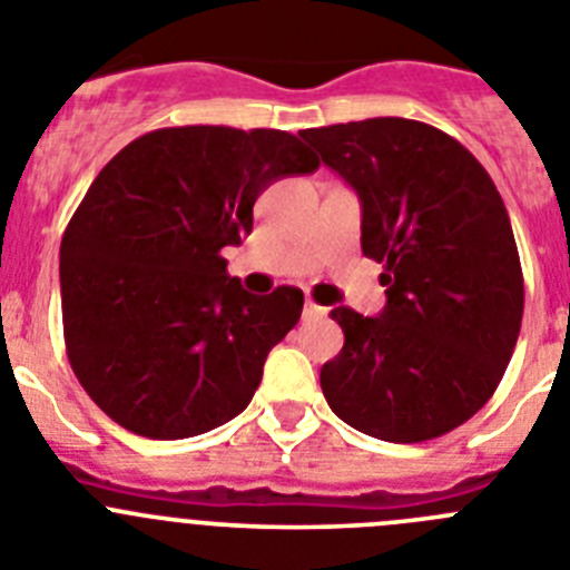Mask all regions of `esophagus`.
Here are the masks:
<instances>
[{"label":"esophagus","instance_id":"34e87169","mask_svg":"<svg viewBox=\"0 0 570 570\" xmlns=\"http://www.w3.org/2000/svg\"><path fill=\"white\" fill-rule=\"evenodd\" d=\"M325 314H328V308L316 305L314 299H305V305H302V316H305V320H316V316H325Z\"/></svg>","mask_w":570,"mask_h":570}]
</instances>
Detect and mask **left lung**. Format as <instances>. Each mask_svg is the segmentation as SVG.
<instances>
[{"instance_id":"left-lung-1","label":"left lung","mask_w":570,"mask_h":570,"mask_svg":"<svg viewBox=\"0 0 570 570\" xmlns=\"http://www.w3.org/2000/svg\"><path fill=\"white\" fill-rule=\"evenodd\" d=\"M362 203V254L385 265V308H334L345 345L322 394L351 428L425 442L493 396L520 336L525 285L500 190L454 136L416 119L302 130Z\"/></svg>"}]
</instances>
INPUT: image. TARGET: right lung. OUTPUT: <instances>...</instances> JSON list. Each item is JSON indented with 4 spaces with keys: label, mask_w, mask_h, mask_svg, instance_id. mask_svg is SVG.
Listing matches in <instances>:
<instances>
[{
    "label": "right lung",
    "mask_w": 570,
    "mask_h": 570,
    "mask_svg": "<svg viewBox=\"0 0 570 570\" xmlns=\"http://www.w3.org/2000/svg\"><path fill=\"white\" fill-rule=\"evenodd\" d=\"M316 168L288 130L185 125L99 170L65 228L59 282L70 367L116 425L185 440L248 407L305 296L248 294L219 250L250 234L271 183Z\"/></svg>",
    "instance_id": "add662e5"
}]
</instances>
